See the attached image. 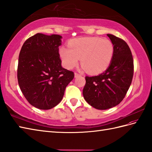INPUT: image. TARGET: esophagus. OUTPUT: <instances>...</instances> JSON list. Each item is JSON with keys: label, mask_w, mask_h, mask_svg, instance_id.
<instances>
[{"label": "esophagus", "mask_w": 152, "mask_h": 152, "mask_svg": "<svg viewBox=\"0 0 152 152\" xmlns=\"http://www.w3.org/2000/svg\"><path fill=\"white\" fill-rule=\"evenodd\" d=\"M81 76L80 74H78V73H77V72H75V77H79V76Z\"/></svg>", "instance_id": "obj_1"}]
</instances>
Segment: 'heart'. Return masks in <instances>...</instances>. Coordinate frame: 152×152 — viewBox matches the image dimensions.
I'll use <instances>...</instances> for the list:
<instances>
[{"label": "heart", "instance_id": "b5f03b06", "mask_svg": "<svg viewBox=\"0 0 152 152\" xmlns=\"http://www.w3.org/2000/svg\"><path fill=\"white\" fill-rule=\"evenodd\" d=\"M63 65L72 69L81 63L90 74H99L107 69L114 54V46L108 39L84 37L71 40L69 48L62 47L59 50Z\"/></svg>", "mask_w": 152, "mask_h": 152}]
</instances>
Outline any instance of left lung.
Instances as JSON below:
<instances>
[{
    "label": "left lung",
    "instance_id": "obj_1",
    "mask_svg": "<svg viewBox=\"0 0 152 152\" xmlns=\"http://www.w3.org/2000/svg\"><path fill=\"white\" fill-rule=\"evenodd\" d=\"M114 46L109 67L98 76H86L83 95L88 104L100 110L110 109L124 99L132 83L134 65L129 46L122 39L107 34Z\"/></svg>",
    "mask_w": 152,
    "mask_h": 152
}]
</instances>
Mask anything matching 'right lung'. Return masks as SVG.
Listing matches in <instances>:
<instances>
[{"mask_svg":"<svg viewBox=\"0 0 152 152\" xmlns=\"http://www.w3.org/2000/svg\"><path fill=\"white\" fill-rule=\"evenodd\" d=\"M59 35L38 33L24 42L19 53L17 79L27 101L40 109H50L63 97L66 87L75 77L61 66Z\"/></svg>","mask_w":152,"mask_h":152,"instance_id":"1","label":"right lung"}]
</instances>
